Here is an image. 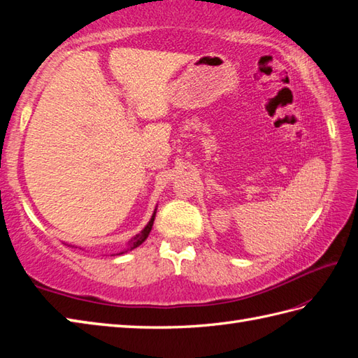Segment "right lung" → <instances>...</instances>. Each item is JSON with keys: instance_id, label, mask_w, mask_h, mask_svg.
Here are the masks:
<instances>
[{"instance_id": "obj_1", "label": "right lung", "mask_w": 358, "mask_h": 358, "mask_svg": "<svg viewBox=\"0 0 358 358\" xmlns=\"http://www.w3.org/2000/svg\"><path fill=\"white\" fill-rule=\"evenodd\" d=\"M154 220H155V212H154V215H152V218H150V222L148 223V226L144 227V229H143L138 235H135V237L131 240V243H129L127 250H129V249H134V248H136V246H140L141 243L148 238V235H149V232H150V229H152V224H154ZM127 250L124 249L123 252H120V254H124V252H127Z\"/></svg>"}]
</instances>
